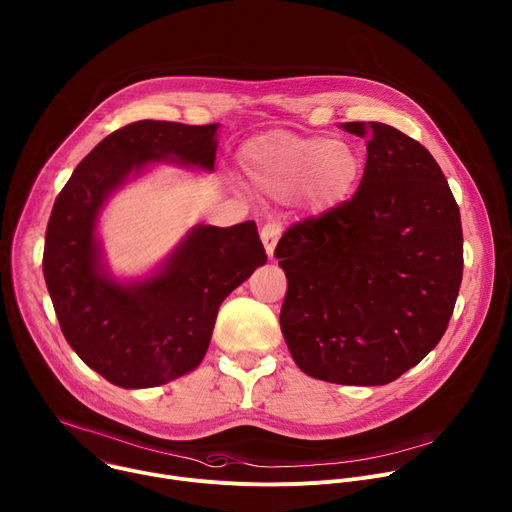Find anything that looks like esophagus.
<instances>
[{"label":"esophagus","mask_w":512,"mask_h":512,"mask_svg":"<svg viewBox=\"0 0 512 512\" xmlns=\"http://www.w3.org/2000/svg\"><path fill=\"white\" fill-rule=\"evenodd\" d=\"M279 235H281V223H277V221H269L261 229V241H263V247H265L269 257H273Z\"/></svg>","instance_id":"obj_1"}]
</instances>
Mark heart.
Returning a JSON list of instances; mask_svg holds the SVG:
<instances>
[{
  "label": "heart",
  "instance_id": "obj_1",
  "mask_svg": "<svg viewBox=\"0 0 512 512\" xmlns=\"http://www.w3.org/2000/svg\"><path fill=\"white\" fill-rule=\"evenodd\" d=\"M237 160L257 191L273 199L295 195L315 211L344 203L362 175V158L354 144L289 130L249 138Z\"/></svg>",
  "mask_w": 512,
  "mask_h": 512
}]
</instances>
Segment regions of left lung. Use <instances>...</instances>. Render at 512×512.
I'll use <instances>...</instances> for the list:
<instances>
[{"label":"left lung","instance_id":"obj_1","mask_svg":"<svg viewBox=\"0 0 512 512\" xmlns=\"http://www.w3.org/2000/svg\"><path fill=\"white\" fill-rule=\"evenodd\" d=\"M356 195L291 225L275 247L287 277L279 323L311 378L384 386L442 339L462 281L460 211L434 156L382 122Z\"/></svg>","mask_w":512,"mask_h":512}]
</instances>
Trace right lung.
I'll return each instance as SVG.
<instances>
[{
	"label": "right lung",
	"instance_id": "1",
	"mask_svg": "<svg viewBox=\"0 0 512 512\" xmlns=\"http://www.w3.org/2000/svg\"><path fill=\"white\" fill-rule=\"evenodd\" d=\"M219 124H126L76 166L56 197L44 277L66 342L114 386L136 390L193 372L211 344L217 311L267 255L253 221L195 227L152 277L114 281L102 267L96 221L106 199L152 162L213 170Z\"/></svg>",
	"mask_w": 512,
	"mask_h": 512
}]
</instances>
